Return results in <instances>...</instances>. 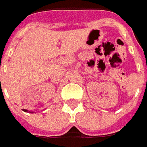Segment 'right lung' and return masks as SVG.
<instances>
[{
  "label": "right lung",
  "instance_id": "1",
  "mask_svg": "<svg viewBox=\"0 0 147 147\" xmlns=\"http://www.w3.org/2000/svg\"><path fill=\"white\" fill-rule=\"evenodd\" d=\"M23 111H25V112H28V110H26V109H23ZM29 112H31V113H34L33 111H29Z\"/></svg>",
  "mask_w": 147,
  "mask_h": 147
}]
</instances>
